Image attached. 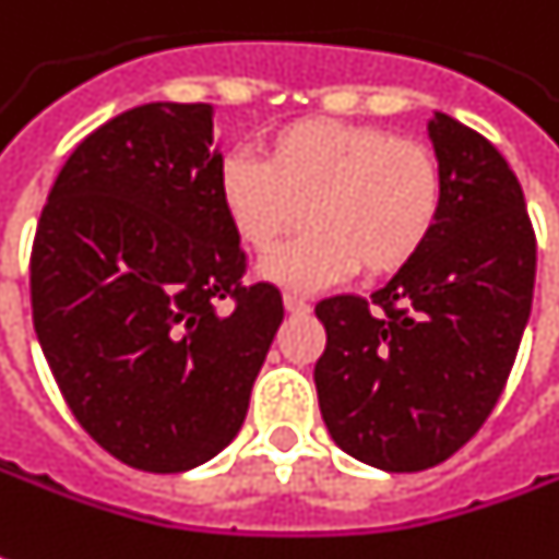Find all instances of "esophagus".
I'll return each instance as SVG.
<instances>
[{"mask_svg":"<svg viewBox=\"0 0 559 559\" xmlns=\"http://www.w3.org/2000/svg\"><path fill=\"white\" fill-rule=\"evenodd\" d=\"M283 305H286L288 313H307V310H310V305H307L305 298H301V295H292V292L283 295Z\"/></svg>","mask_w":559,"mask_h":559,"instance_id":"1","label":"esophagus"}]
</instances>
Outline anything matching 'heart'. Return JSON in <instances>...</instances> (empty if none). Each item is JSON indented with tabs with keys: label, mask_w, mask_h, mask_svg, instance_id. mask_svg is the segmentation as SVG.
Returning <instances> with one entry per match:
<instances>
[{
	"label": "heart",
	"mask_w": 559,
	"mask_h": 559,
	"mask_svg": "<svg viewBox=\"0 0 559 559\" xmlns=\"http://www.w3.org/2000/svg\"><path fill=\"white\" fill-rule=\"evenodd\" d=\"M224 215L246 249L273 254L264 276L295 288L357 267L391 276L428 246L443 212V168L415 138L341 119H298L264 141L261 159L234 153L218 175Z\"/></svg>",
	"instance_id": "heart-1"
}]
</instances>
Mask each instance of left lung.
<instances>
[{
  "label": "left lung",
  "instance_id": "1",
  "mask_svg": "<svg viewBox=\"0 0 559 559\" xmlns=\"http://www.w3.org/2000/svg\"><path fill=\"white\" fill-rule=\"evenodd\" d=\"M428 131L443 168L428 246L372 298L317 305L325 428L347 455L403 474L455 455L496 409L535 286V230L508 159L452 116Z\"/></svg>",
  "mask_w": 559,
  "mask_h": 559
}]
</instances>
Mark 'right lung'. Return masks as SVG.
Segmentation results:
<instances>
[{
  "mask_svg": "<svg viewBox=\"0 0 559 559\" xmlns=\"http://www.w3.org/2000/svg\"><path fill=\"white\" fill-rule=\"evenodd\" d=\"M209 104H144L63 163L33 252V325L85 433L138 471L178 474L234 440L283 323L246 283L224 215Z\"/></svg>",
  "mask_w": 559,
  "mask_h": 559,
  "instance_id": "1",
  "label": "right lung"
}]
</instances>
